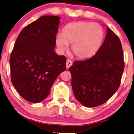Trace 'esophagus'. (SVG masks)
Instances as JSON below:
<instances>
[{"label": "esophagus", "instance_id": "esophagus-1", "mask_svg": "<svg viewBox=\"0 0 134 134\" xmlns=\"http://www.w3.org/2000/svg\"><path fill=\"white\" fill-rule=\"evenodd\" d=\"M72 62L70 60V59H67L66 62V68L68 69L69 68L72 66Z\"/></svg>", "mask_w": 134, "mask_h": 134}]
</instances>
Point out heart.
I'll return each mask as SVG.
<instances>
[{
	"label": "heart",
	"instance_id": "heart-1",
	"mask_svg": "<svg viewBox=\"0 0 134 134\" xmlns=\"http://www.w3.org/2000/svg\"><path fill=\"white\" fill-rule=\"evenodd\" d=\"M104 33L100 25L85 21L72 23L66 26L63 33L57 34L56 44L63 53L72 44L71 50L80 59L93 56L99 49Z\"/></svg>",
	"mask_w": 134,
	"mask_h": 134
}]
</instances>
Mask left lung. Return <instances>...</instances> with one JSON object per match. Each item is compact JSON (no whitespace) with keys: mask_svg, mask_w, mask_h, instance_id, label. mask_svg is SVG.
<instances>
[{"mask_svg":"<svg viewBox=\"0 0 134 134\" xmlns=\"http://www.w3.org/2000/svg\"><path fill=\"white\" fill-rule=\"evenodd\" d=\"M76 100L85 107L104 103L119 88L124 70L122 44L107 27L102 46L91 58L75 61L69 68Z\"/></svg>","mask_w":134,"mask_h":134,"instance_id":"left-lung-1","label":"left lung"}]
</instances>
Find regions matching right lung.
I'll use <instances>...</instances> for the list:
<instances>
[{"label":"right lung","instance_id":"right-lung-1","mask_svg":"<svg viewBox=\"0 0 134 134\" xmlns=\"http://www.w3.org/2000/svg\"><path fill=\"white\" fill-rule=\"evenodd\" d=\"M60 19L41 16L26 26L16 38L9 60L11 81L28 102L37 103L45 99L66 69V59L54 50Z\"/></svg>","mask_w":134,"mask_h":134}]
</instances>
